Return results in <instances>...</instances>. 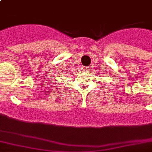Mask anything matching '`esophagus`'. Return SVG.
<instances>
[{"instance_id":"obj_1","label":"esophagus","mask_w":152,"mask_h":152,"mask_svg":"<svg viewBox=\"0 0 152 152\" xmlns=\"http://www.w3.org/2000/svg\"><path fill=\"white\" fill-rule=\"evenodd\" d=\"M89 67H83V68H82V70H83V71H88V70H89Z\"/></svg>"}]
</instances>
